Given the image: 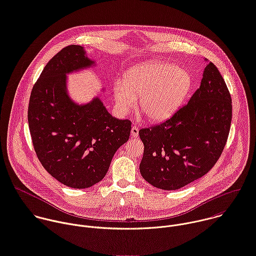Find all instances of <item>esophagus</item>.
<instances>
[{
	"label": "esophagus",
	"mask_w": 256,
	"mask_h": 256,
	"mask_svg": "<svg viewBox=\"0 0 256 256\" xmlns=\"http://www.w3.org/2000/svg\"><path fill=\"white\" fill-rule=\"evenodd\" d=\"M130 136H132V138H136V136H138V128L136 126L132 128V130H130Z\"/></svg>",
	"instance_id": "obj_1"
}]
</instances>
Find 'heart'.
<instances>
[{"instance_id":"b5f03b06","label":"heart","mask_w":256,"mask_h":256,"mask_svg":"<svg viewBox=\"0 0 256 256\" xmlns=\"http://www.w3.org/2000/svg\"><path fill=\"white\" fill-rule=\"evenodd\" d=\"M192 85L190 73L166 62H148L128 69L124 79L112 85L116 108L120 114H128L138 102L152 122L172 116L185 100Z\"/></svg>"}]
</instances>
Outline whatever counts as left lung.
Instances as JSON below:
<instances>
[{
  "instance_id": "1",
  "label": "left lung",
  "mask_w": 256,
  "mask_h": 256,
  "mask_svg": "<svg viewBox=\"0 0 256 256\" xmlns=\"http://www.w3.org/2000/svg\"><path fill=\"white\" fill-rule=\"evenodd\" d=\"M200 88L172 118L138 134L144 142L142 178L162 190H178L206 175L225 146L232 118L231 96L208 59Z\"/></svg>"
}]
</instances>
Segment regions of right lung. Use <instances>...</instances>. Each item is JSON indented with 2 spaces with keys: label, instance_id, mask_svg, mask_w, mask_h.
<instances>
[{
  "label": "right lung",
  "instance_id": "right-lung-1",
  "mask_svg": "<svg viewBox=\"0 0 256 256\" xmlns=\"http://www.w3.org/2000/svg\"><path fill=\"white\" fill-rule=\"evenodd\" d=\"M96 66L85 48L69 45L47 63L30 96L28 122L37 156L53 178L74 189L104 178L132 128L130 120L112 116L98 96L83 104L70 96L68 75Z\"/></svg>",
  "mask_w": 256,
  "mask_h": 256
}]
</instances>
